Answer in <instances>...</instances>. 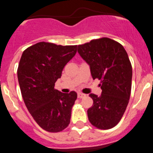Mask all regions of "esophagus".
I'll return each instance as SVG.
<instances>
[{
	"label": "esophagus",
	"instance_id": "34e87169",
	"mask_svg": "<svg viewBox=\"0 0 153 153\" xmlns=\"http://www.w3.org/2000/svg\"><path fill=\"white\" fill-rule=\"evenodd\" d=\"M77 97H78V98L80 99V98H83V97H86V95H85V94H83V93H78Z\"/></svg>",
	"mask_w": 153,
	"mask_h": 153
}]
</instances>
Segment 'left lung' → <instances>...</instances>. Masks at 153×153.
Segmentation results:
<instances>
[{"label": "left lung", "instance_id": "8db88e82", "mask_svg": "<svg viewBox=\"0 0 153 153\" xmlns=\"http://www.w3.org/2000/svg\"><path fill=\"white\" fill-rule=\"evenodd\" d=\"M81 57L90 65L93 79L100 80L102 94L91 93L93 106L87 110L90 123L100 129L116 126L129 103L132 70L123 45L108 37L78 45Z\"/></svg>", "mask_w": 153, "mask_h": 153}]
</instances>
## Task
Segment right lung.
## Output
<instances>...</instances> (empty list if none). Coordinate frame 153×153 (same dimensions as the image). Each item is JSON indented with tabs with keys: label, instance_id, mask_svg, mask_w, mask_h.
I'll return each mask as SVG.
<instances>
[{
	"label": "right lung",
	"instance_id": "1",
	"mask_svg": "<svg viewBox=\"0 0 153 153\" xmlns=\"http://www.w3.org/2000/svg\"><path fill=\"white\" fill-rule=\"evenodd\" d=\"M76 45L39 42L23 52L17 77L24 103L36 123L50 132H61L70 123L77 94L54 88L62 71L76 53Z\"/></svg>",
	"mask_w": 153,
	"mask_h": 153
}]
</instances>
